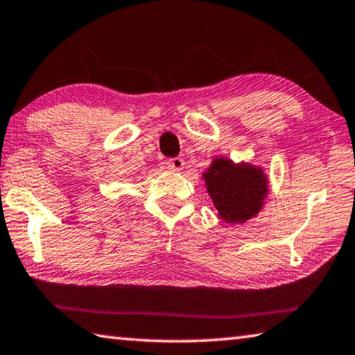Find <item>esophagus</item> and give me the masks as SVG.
Returning a JSON list of instances; mask_svg holds the SVG:
<instances>
[{
	"mask_svg": "<svg viewBox=\"0 0 355 355\" xmlns=\"http://www.w3.org/2000/svg\"><path fill=\"white\" fill-rule=\"evenodd\" d=\"M184 166V161L182 157H172V159L167 161V168L171 172H182Z\"/></svg>",
	"mask_w": 355,
	"mask_h": 355,
	"instance_id": "obj_1",
	"label": "esophagus"
}]
</instances>
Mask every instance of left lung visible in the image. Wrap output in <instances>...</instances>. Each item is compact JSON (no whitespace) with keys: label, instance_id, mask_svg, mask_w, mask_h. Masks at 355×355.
<instances>
[{"label":"left lung","instance_id":"1","mask_svg":"<svg viewBox=\"0 0 355 355\" xmlns=\"http://www.w3.org/2000/svg\"><path fill=\"white\" fill-rule=\"evenodd\" d=\"M202 178L218 218L227 224H243L257 216L268 198V177L252 162L215 156Z\"/></svg>","mask_w":355,"mask_h":355}]
</instances>
